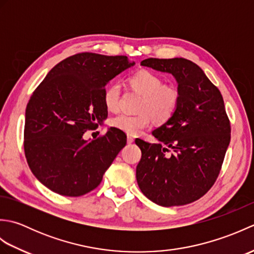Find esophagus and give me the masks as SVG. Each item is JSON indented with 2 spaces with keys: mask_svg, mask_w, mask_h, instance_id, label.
Segmentation results:
<instances>
[{
  "mask_svg": "<svg viewBox=\"0 0 254 254\" xmlns=\"http://www.w3.org/2000/svg\"><path fill=\"white\" fill-rule=\"evenodd\" d=\"M127 144H132V143L134 142V137H133V136H131V135H127Z\"/></svg>",
  "mask_w": 254,
  "mask_h": 254,
  "instance_id": "1",
  "label": "esophagus"
}]
</instances>
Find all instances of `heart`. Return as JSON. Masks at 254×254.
<instances>
[{"label": "heart", "instance_id": "b5f03b06", "mask_svg": "<svg viewBox=\"0 0 254 254\" xmlns=\"http://www.w3.org/2000/svg\"><path fill=\"white\" fill-rule=\"evenodd\" d=\"M131 87L142 95L139 100L137 116L118 115L110 120V124L126 132L128 135L137 134L147 128L152 123V118L156 122L163 123L175 115L180 101V91L177 86L164 84V80L157 74L147 69H141L128 77ZM121 96V85L112 82L104 91V104L109 111H117Z\"/></svg>", "mask_w": 254, "mask_h": 254}]
</instances>
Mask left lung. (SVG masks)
Here are the masks:
<instances>
[{
	"instance_id": "obj_1",
	"label": "left lung",
	"mask_w": 254,
	"mask_h": 254,
	"mask_svg": "<svg viewBox=\"0 0 254 254\" xmlns=\"http://www.w3.org/2000/svg\"><path fill=\"white\" fill-rule=\"evenodd\" d=\"M141 65L171 74L180 101L175 115L153 131L159 143L135 139L142 150L137 185L145 196L160 206L192 203L216 181L230 142L223 96L203 69L187 59L150 58ZM169 148L175 153L166 156Z\"/></svg>"
}]
</instances>
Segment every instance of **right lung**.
Here are the masks:
<instances>
[{"label":"right lung","instance_id":"add662e5","mask_svg":"<svg viewBox=\"0 0 254 254\" xmlns=\"http://www.w3.org/2000/svg\"><path fill=\"white\" fill-rule=\"evenodd\" d=\"M134 64L126 56L77 53L58 63L32 93L25 115V156L51 191L80 196L94 190L126 146L127 136L116 127L90 142L83 135L107 119L106 85Z\"/></svg>","mask_w":254,"mask_h":254}]
</instances>
